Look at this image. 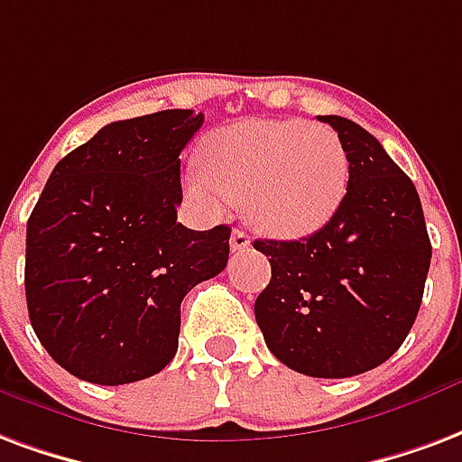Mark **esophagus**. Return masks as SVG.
<instances>
[{
  "label": "esophagus",
  "mask_w": 462,
  "mask_h": 462,
  "mask_svg": "<svg viewBox=\"0 0 462 462\" xmlns=\"http://www.w3.org/2000/svg\"><path fill=\"white\" fill-rule=\"evenodd\" d=\"M232 252H245L249 247V235L245 230H232L230 235Z\"/></svg>",
  "instance_id": "esophagus-1"
}]
</instances>
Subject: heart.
Segmentation results:
<instances>
[{"mask_svg":"<svg viewBox=\"0 0 462 462\" xmlns=\"http://www.w3.org/2000/svg\"><path fill=\"white\" fill-rule=\"evenodd\" d=\"M350 159L340 136L306 119H252L205 139L186 193L198 203L245 205L254 227L274 237L313 235L347 193Z\"/></svg>","mask_w":462,"mask_h":462,"instance_id":"b5f03b06","label":"heart"}]
</instances>
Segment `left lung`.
<instances>
[{
  "label": "left lung",
  "instance_id": "obj_1",
  "mask_svg": "<svg viewBox=\"0 0 462 462\" xmlns=\"http://www.w3.org/2000/svg\"><path fill=\"white\" fill-rule=\"evenodd\" d=\"M350 159L337 213L303 240H254L272 279L254 300L266 347L309 377L374 370L402 347L423 299L431 240L411 179L350 119L318 117Z\"/></svg>",
  "mask_w": 462,
  "mask_h": 462
}]
</instances>
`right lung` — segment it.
I'll return each instance as SVG.
<instances>
[{
	"instance_id": "add662e5",
	"label": "right lung",
	"mask_w": 462,
	"mask_h": 462,
	"mask_svg": "<svg viewBox=\"0 0 462 462\" xmlns=\"http://www.w3.org/2000/svg\"><path fill=\"white\" fill-rule=\"evenodd\" d=\"M203 126L163 109L102 126L56 163L26 225V306L53 360L92 384L162 372L180 300L227 266L230 227L176 222L180 152Z\"/></svg>"
}]
</instances>
